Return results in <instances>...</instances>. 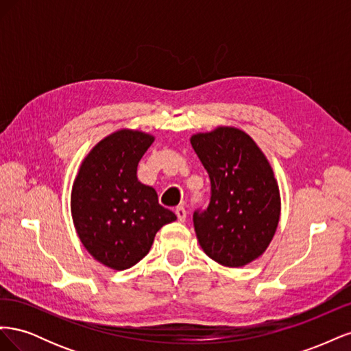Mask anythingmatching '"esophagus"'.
<instances>
[{
	"instance_id": "obj_1",
	"label": "esophagus",
	"mask_w": 351,
	"mask_h": 351,
	"mask_svg": "<svg viewBox=\"0 0 351 351\" xmlns=\"http://www.w3.org/2000/svg\"><path fill=\"white\" fill-rule=\"evenodd\" d=\"M176 215L178 218V221H186V217H187V210L183 208V206H177L176 208Z\"/></svg>"
}]
</instances>
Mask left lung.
Masks as SVG:
<instances>
[{
	"label": "left lung",
	"instance_id": "obj_1",
	"mask_svg": "<svg viewBox=\"0 0 351 351\" xmlns=\"http://www.w3.org/2000/svg\"><path fill=\"white\" fill-rule=\"evenodd\" d=\"M210 178V200L195 210L200 247L210 259L239 268L258 259L277 231L281 199L267 156L236 127H218L190 139Z\"/></svg>",
	"mask_w": 351,
	"mask_h": 351
}]
</instances>
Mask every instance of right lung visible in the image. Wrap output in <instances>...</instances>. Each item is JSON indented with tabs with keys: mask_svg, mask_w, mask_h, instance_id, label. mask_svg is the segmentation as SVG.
I'll return each mask as SVG.
<instances>
[{
	"mask_svg": "<svg viewBox=\"0 0 351 351\" xmlns=\"http://www.w3.org/2000/svg\"><path fill=\"white\" fill-rule=\"evenodd\" d=\"M154 136L123 129L83 159L71 189V217L83 246L105 267L132 268L151 250L155 234L177 219L158 204L155 189L137 180V164Z\"/></svg>",
	"mask_w": 351,
	"mask_h": 351,
	"instance_id": "1",
	"label": "right lung"
}]
</instances>
